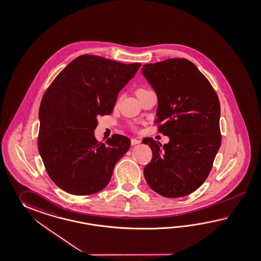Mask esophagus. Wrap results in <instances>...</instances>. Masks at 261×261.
<instances>
[{"instance_id": "1", "label": "esophagus", "mask_w": 261, "mask_h": 261, "mask_svg": "<svg viewBox=\"0 0 261 261\" xmlns=\"http://www.w3.org/2000/svg\"><path fill=\"white\" fill-rule=\"evenodd\" d=\"M140 140L138 139H131V144L132 145H137V144H140Z\"/></svg>"}]
</instances>
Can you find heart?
Segmentation results:
<instances>
[{
  "label": "heart",
  "instance_id": "1",
  "mask_svg": "<svg viewBox=\"0 0 261 261\" xmlns=\"http://www.w3.org/2000/svg\"><path fill=\"white\" fill-rule=\"evenodd\" d=\"M139 90H145V89H139Z\"/></svg>",
  "mask_w": 261,
  "mask_h": 261
}]
</instances>
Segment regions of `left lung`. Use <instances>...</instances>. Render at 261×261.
<instances>
[{"label":"left lung","instance_id":"left-lung-1","mask_svg":"<svg viewBox=\"0 0 261 261\" xmlns=\"http://www.w3.org/2000/svg\"><path fill=\"white\" fill-rule=\"evenodd\" d=\"M141 70L158 95L159 132L170 138L163 146L152 138L142 140L153 152L144 177L160 195L183 197L203 185L221 146L219 98L188 59L169 58Z\"/></svg>","mask_w":261,"mask_h":261}]
</instances>
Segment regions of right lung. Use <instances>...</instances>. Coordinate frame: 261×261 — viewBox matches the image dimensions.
Returning a JSON list of instances; mask_svg holds the SVG:
<instances>
[{"label": "right lung", "instance_id": "obj_1", "mask_svg": "<svg viewBox=\"0 0 261 261\" xmlns=\"http://www.w3.org/2000/svg\"><path fill=\"white\" fill-rule=\"evenodd\" d=\"M140 65L83 55L46 90L39 107L38 152L48 175L61 190L90 195L108 186L131 140L114 134L99 142L94 136L97 117L111 114L120 90Z\"/></svg>", "mask_w": 261, "mask_h": 261}]
</instances>
